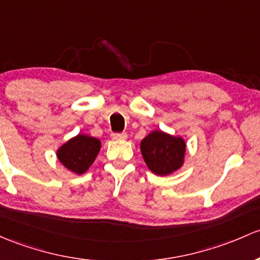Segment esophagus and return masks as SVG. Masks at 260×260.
Here are the masks:
<instances>
[{"label": "esophagus", "instance_id": "obj_1", "mask_svg": "<svg viewBox=\"0 0 260 260\" xmlns=\"http://www.w3.org/2000/svg\"><path fill=\"white\" fill-rule=\"evenodd\" d=\"M112 138L116 141H123V139H127V133H112Z\"/></svg>", "mask_w": 260, "mask_h": 260}]
</instances>
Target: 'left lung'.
I'll list each match as a JSON object with an SVG mask.
<instances>
[{"instance_id": "8db88e82", "label": "left lung", "mask_w": 260, "mask_h": 260, "mask_svg": "<svg viewBox=\"0 0 260 260\" xmlns=\"http://www.w3.org/2000/svg\"><path fill=\"white\" fill-rule=\"evenodd\" d=\"M185 141L162 131H153L141 142V153L147 167L157 176H168L184 163Z\"/></svg>"}]
</instances>
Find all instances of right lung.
Listing matches in <instances>:
<instances>
[{
	"instance_id": "obj_1",
	"label": "right lung",
	"mask_w": 260,
	"mask_h": 260,
	"mask_svg": "<svg viewBox=\"0 0 260 260\" xmlns=\"http://www.w3.org/2000/svg\"><path fill=\"white\" fill-rule=\"evenodd\" d=\"M100 149V139L87 135H78L57 149V158L68 171L83 174L94 162Z\"/></svg>"
}]
</instances>
